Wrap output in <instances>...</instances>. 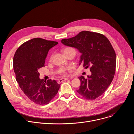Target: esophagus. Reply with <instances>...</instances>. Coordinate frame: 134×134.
Returning a JSON list of instances; mask_svg holds the SVG:
<instances>
[{"instance_id": "esophagus-1", "label": "esophagus", "mask_w": 134, "mask_h": 134, "mask_svg": "<svg viewBox=\"0 0 134 134\" xmlns=\"http://www.w3.org/2000/svg\"><path fill=\"white\" fill-rule=\"evenodd\" d=\"M68 80V79H67V78L61 79H60V80L58 81V83H62V82H64V81H67V80Z\"/></svg>"}]
</instances>
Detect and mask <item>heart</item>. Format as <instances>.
I'll return each mask as SVG.
<instances>
[{
  "label": "heart",
  "mask_w": 134,
  "mask_h": 134,
  "mask_svg": "<svg viewBox=\"0 0 134 134\" xmlns=\"http://www.w3.org/2000/svg\"><path fill=\"white\" fill-rule=\"evenodd\" d=\"M62 51H63V53H64V54L65 55L67 54V53H69V52H75L76 53V51H75V49H73L72 48H71V47H65V48L63 49ZM51 59H52V55H51L50 57L49 61H51ZM67 70V68H62L60 70V71H59L60 74L63 75H66L67 74V73H66Z\"/></svg>",
  "instance_id": "heart-1"
}]
</instances>
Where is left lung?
<instances>
[{"label": "left lung", "instance_id": "obj_1", "mask_svg": "<svg viewBox=\"0 0 134 134\" xmlns=\"http://www.w3.org/2000/svg\"><path fill=\"white\" fill-rule=\"evenodd\" d=\"M62 43L77 49L82 53L80 65L90 67L91 76L79 77L81 85L77 92L83 98L94 100L102 95L111 83L116 66V55L108 38L103 34L83 31Z\"/></svg>", "mask_w": 134, "mask_h": 134}]
</instances>
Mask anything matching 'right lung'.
Masks as SVG:
<instances>
[{
	"label": "right lung",
	"instance_id": "1",
	"mask_svg": "<svg viewBox=\"0 0 134 134\" xmlns=\"http://www.w3.org/2000/svg\"><path fill=\"white\" fill-rule=\"evenodd\" d=\"M58 42L37 37L21 45L15 52L13 68L16 80L26 96L39 105L48 104L54 98L60 85L55 80H41L38 70L44 67L50 49Z\"/></svg>",
	"mask_w": 134,
	"mask_h": 134
}]
</instances>
